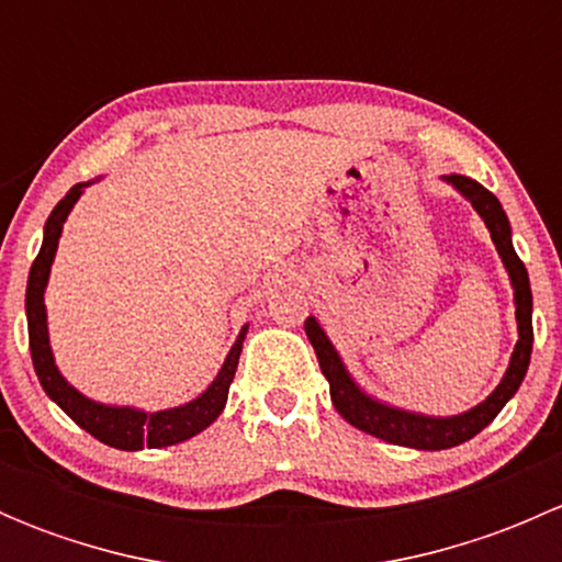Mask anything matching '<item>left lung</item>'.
I'll return each mask as SVG.
<instances>
[{
	"mask_svg": "<svg viewBox=\"0 0 562 562\" xmlns=\"http://www.w3.org/2000/svg\"><path fill=\"white\" fill-rule=\"evenodd\" d=\"M446 184H451L470 206L475 209L481 220H484L486 231H490L492 241H495L497 255H501L503 266L508 271V280L514 288V307H517V345H514V353L508 359L506 372H503L501 383L492 391L486 400H481L479 405H473L470 411L457 413V416H427V413L405 411V407L389 405V402L378 400L370 391H364L356 383V378L350 375V370L345 367L342 356L334 348V342L328 339V334L323 331L321 323L315 321V315H310L304 321V331L307 339L313 342L317 364L321 372L326 375L328 391H331V402L337 407L339 416L348 424H353L356 429L367 435H375V438L386 440V443L405 446V449L416 451H443L454 449V446L464 443V440L475 438L484 427H490L492 418L506 407V402L517 394L522 386L527 367H530V353H532V293H530V277H527L525 263L519 260L517 249L512 241V223H508L506 212H503L501 201L492 195L486 187H481L479 181L470 179V176H443Z\"/></svg>",
	"mask_w": 562,
	"mask_h": 562,
	"instance_id": "1",
	"label": "left lung"
}]
</instances>
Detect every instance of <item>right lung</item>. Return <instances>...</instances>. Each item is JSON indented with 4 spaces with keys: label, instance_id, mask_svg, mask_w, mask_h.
Listing matches in <instances>:
<instances>
[{
    "label": "right lung",
    "instance_id": "add662e5",
    "mask_svg": "<svg viewBox=\"0 0 562 562\" xmlns=\"http://www.w3.org/2000/svg\"><path fill=\"white\" fill-rule=\"evenodd\" d=\"M94 181H78L76 187H70L65 198L54 206V212L48 214L43 228V245L30 269V282H26V326H30V350H32V364H35L37 381L43 386L45 394L50 396V402L61 407L72 422L81 429H87L89 435L100 440V443L113 446L119 451H140V449H166V446H176L181 440L195 438L198 432L209 427V424L217 422V416L223 413L225 402H228V389L234 383L236 367H239L241 345H245L249 323H245L236 337V342L231 345L228 356H225L223 367L214 375V381L209 383L195 400L184 402V405L166 407V411H144V407L135 405H105V402L92 400L83 391H78L61 375V370L56 367L54 348H50L48 337V310H45V288H48L50 266H54L56 249H59V236L65 228L67 217H70L72 206L78 203V198L83 195L89 184Z\"/></svg>",
    "mask_w": 562,
    "mask_h": 562
}]
</instances>
